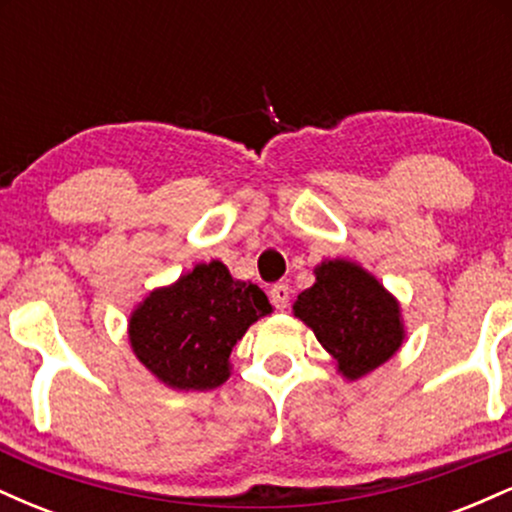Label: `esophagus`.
<instances>
[{"label":"esophagus","mask_w":512,"mask_h":512,"mask_svg":"<svg viewBox=\"0 0 512 512\" xmlns=\"http://www.w3.org/2000/svg\"><path fill=\"white\" fill-rule=\"evenodd\" d=\"M289 298H291V289L286 284H274L272 286V303L276 310H284L286 305H289Z\"/></svg>","instance_id":"obj_1"}]
</instances>
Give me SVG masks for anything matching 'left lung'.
<instances>
[{"instance_id": "obj_1", "label": "left lung", "mask_w": 512, "mask_h": 512, "mask_svg": "<svg viewBox=\"0 0 512 512\" xmlns=\"http://www.w3.org/2000/svg\"><path fill=\"white\" fill-rule=\"evenodd\" d=\"M293 313L337 358L349 380L385 363L404 337L395 298L358 264L346 260L322 262L315 269V284L298 296Z\"/></svg>"}]
</instances>
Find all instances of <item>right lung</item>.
I'll return each instance as SVG.
<instances>
[{
  "instance_id": "obj_1",
  "label": "right lung",
  "mask_w": 512,
  "mask_h": 512,
  "mask_svg": "<svg viewBox=\"0 0 512 512\" xmlns=\"http://www.w3.org/2000/svg\"><path fill=\"white\" fill-rule=\"evenodd\" d=\"M267 313L272 305L260 286L236 281L214 260L151 293L129 320V342L158 380L207 392L226 383L233 346Z\"/></svg>"
}]
</instances>
